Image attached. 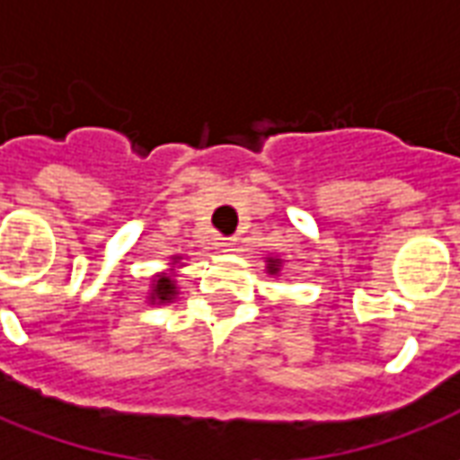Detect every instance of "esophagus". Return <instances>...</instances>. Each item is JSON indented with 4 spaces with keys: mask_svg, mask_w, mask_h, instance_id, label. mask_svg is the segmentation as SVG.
<instances>
[{
    "mask_svg": "<svg viewBox=\"0 0 460 460\" xmlns=\"http://www.w3.org/2000/svg\"><path fill=\"white\" fill-rule=\"evenodd\" d=\"M217 246H219V251H224V253H231V251H236V241H234V239H219V241H217Z\"/></svg>",
    "mask_w": 460,
    "mask_h": 460,
    "instance_id": "esophagus-1",
    "label": "esophagus"
}]
</instances>
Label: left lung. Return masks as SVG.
I'll return each instance as SVG.
<instances>
[{
    "label": "left lung",
    "mask_w": 460,
    "mask_h": 460,
    "mask_svg": "<svg viewBox=\"0 0 460 460\" xmlns=\"http://www.w3.org/2000/svg\"><path fill=\"white\" fill-rule=\"evenodd\" d=\"M280 269H283V259L269 253V256H266V273H269L270 279H280Z\"/></svg>",
    "instance_id": "1"
}]
</instances>
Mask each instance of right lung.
Instances as JSON below:
<instances>
[{"instance_id": "right-lung-1", "label": "right lung", "mask_w": 460, "mask_h": 460, "mask_svg": "<svg viewBox=\"0 0 460 460\" xmlns=\"http://www.w3.org/2000/svg\"><path fill=\"white\" fill-rule=\"evenodd\" d=\"M184 266L181 263V256H170V263L167 269L157 270L150 279V290H147V305H170L180 296V286H177V276H180V269Z\"/></svg>"}]
</instances>
